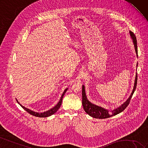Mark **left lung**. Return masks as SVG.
Listing matches in <instances>:
<instances>
[{
	"label": "left lung",
	"instance_id": "obj_1",
	"mask_svg": "<svg viewBox=\"0 0 148 148\" xmlns=\"http://www.w3.org/2000/svg\"><path fill=\"white\" fill-rule=\"evenodd\" d=\"M130 35L131 36V38L132 39L134 47L135 50L136 54L137 57H138V46H137V40H136V37L135 35L133 32L131 31H130ZM138 66V63L136 64V68ZM138 75L137 73H136V77L134 79V86L132 92H131L130 97L127 99V100L124 102L121 106L118 107L117 108L114 109L113 110H111V112L110 113V110L98 106L97 105H95V104L91 103L88 99H87L86 93H85V86H82V105L83 106V109L85 111V112L90 115V116L95 118H99V119H105L108 118L111 116H113L114 115H116L119 113H121L122 111L125 110L126 108L129 105L130 101L131 100V98L132 97V96L134 92L136 90V84H137V79H138Z\"/></svg>",
	"mask_w": 148,
	"mask_h": 148
}]
</instances>
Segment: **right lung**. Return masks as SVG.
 Instances as JSON below:
<instances>
[{
    "label": "right lung",
    "mask_w": 148,
    "mask_h": 148,
    "mask_svg": "<svg viewBox=\"0 0 148 148\" xmlns=\"http://www.w3.org/2000/svg\"><path fill=\"white\" fill-rule=\"evenodd\" d=\"M68 90V88L66 89L65 90V91H63V93L62 94V95L61 96V98L60 99V101H58V103L54 107H53L52 108L50 109L48 111H44V112L43 113H37V112H35V111L31 110H29V108H25V106H22L21 103H20L17 99H16L17 100V103L19 104L20 105H21L22 106V108H23V109H24L26 111H27L28 113H29V114L33 115V116H37V117H40V118H46V117H49V116H50L51 115L53 114L54 113H55L56 112H57V110L60 108V107L61 105H62V99H63V96H64L65 93H66V91H67Z\"/></svg>",
    "instance_id": "add662e5"
}]
</instances>
